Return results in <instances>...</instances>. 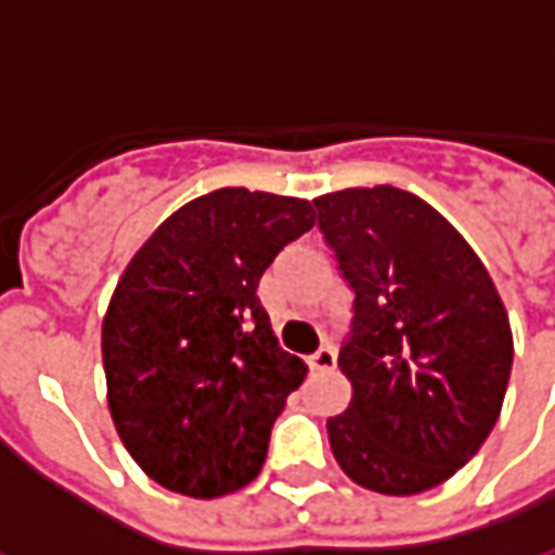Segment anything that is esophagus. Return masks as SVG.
I'll return each mask as SVG.
<instances>
[{"mask_svg":"<svg viewBox=\"0 0 555 555\" xmlns=\"http://www.w3.org/2000/svg\"><path fill=\"white\" fill-rule=\"evenodd\" d=\"M309 366L315 372H331L336 366V351H333V345H321L315 354L309 358Z\"/></svg>","mask_w":555,"mask_h":555,"instance_id":"34e87169","label":"esophagus"}]
</instances>
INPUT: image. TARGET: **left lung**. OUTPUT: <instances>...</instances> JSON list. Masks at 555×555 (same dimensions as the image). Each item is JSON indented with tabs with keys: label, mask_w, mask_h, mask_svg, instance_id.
Returning <instances> with one entry per match:
<instances>
[{
	"label": "left lung",
	"mask_w": 555,
	"mask_h": 555,
	"mask_svg": "<svg viewBox=\"0 0 555 555\" xmlns=\"http://www.w3.org/2000/svg\"><path fill=\"white\" fill-rule=\"evenodd\" d=\"M315 210L354 291L339 348L351 402L327 421L333 456L366 490L424 493L499 421L514 363L502 297L466 240L412 192L345 189Z\"/></svg>",
	"instance_id": "8db88e82"
}]
</instances>
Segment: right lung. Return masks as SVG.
Returning a JSON list of instances; mask_svg holds the SVG:
<instances>
[{"instance_id": "1", "label": "right lung", "mask_w": 555, "mask_h": 555, "mask_svg": "<svg viewBox=\"0 0 555 555\" xmlns=\"http://www.w3.org/2000/svg\"><path fill=\"white\" fill-rule=\"evenodd\" d=\"M315 224L309 201L249 189L195 197L131 258L102 324L107 405L150 478L216 499L258 478L306 363L282 351L258 282Z\"/></svg>"}]
</instances>
